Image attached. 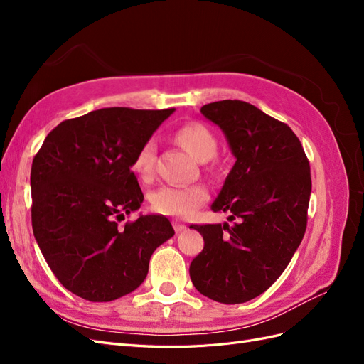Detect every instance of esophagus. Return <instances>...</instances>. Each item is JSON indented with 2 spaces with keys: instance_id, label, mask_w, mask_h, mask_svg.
<instances>
[{
  "instance_id": "1",
  "label": "esophagus",
  "mask_w": 364,
  "mask_h": 364,
  "mask_svg": "<svg viewBox=\"0 0 364 364\" xmlns=\"http://www.w3.org/2000/svg\"><path fill=\"white\" fill-rule=\"evenodd\" d=\"M173 228H174V230H176V234H181V232H183V230L186 229L185 225L178 223V222H173Z\"/></svg>"
}]
</instances>
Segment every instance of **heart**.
<instances>
[{"instance_id": "heart-1", "label": "heart", "mask_w": 364, "mask_h": 364, "mask_svg": "<svg viewBox=\"0 0 364 364\" xmlns=\"http://www.w3.org/2000/svg\"><path fill=\"white\" fill-rule=\"evenodd\" d=\"M176 139L200 162L213 159L217 151V139L205 124L190 123L176 132ZM156 141L149 138L136 150L132 170L142 182H150L155 176ZM209 199L208 188L202 183L196 185H164L150 196L153 211L162 215L185 218L193 215Z\"/></svg>"}]
</instances>
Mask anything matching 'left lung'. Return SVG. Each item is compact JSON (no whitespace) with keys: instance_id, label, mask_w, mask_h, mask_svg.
Instances as JSON below:
<instances>
[{"instance_id":"1","label":"left lung","mask_w":364,"mask_h":364,"mask_svg":"<svg viewBox=\"0 0 364 364\" xmlns=\"http://www.w3.org/2000/svg\"><path fill=\"white\" fill-rule=\"evenodd\" d=\"M200 112L222 129L235 156L211 209L237 222L190 226L205 241L190 277L209 299L243 304L281 277L301 245L311 194L310 164L294 132L250 103L214 102Z\"/></svg>"}]
</instances>
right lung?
Listing matches in <instances>:
<instances>
[{
  "label": "right lung",
  "mask_w": 364,
  "mask_h": 364,
  "mask_svg": "<svg viewBox=\"0 0 364 364\" xmlns=\"http://www.w3.org/2000/svg\"><path fill=\"white\" fill-rule=\"evenodd\" d=\"M174 109L105 107L65 119L31 164V226L65 289L91 302L136 290L151 253L174 235L164 215H139L142 194L132 161Z\"/></svg>",
  "instance_id": "obj_1"
}]
</instances>
